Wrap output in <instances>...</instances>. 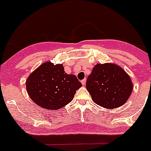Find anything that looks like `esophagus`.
I'll use <instances>...</instances> for the list:
<instances>
[{
	"mask_svg": "<svg viewBox=\"0 0 151 151\" xmlns=\"http://www.w3.org/2000/svg\"><path fill=\"white\" fill-rule=\"evenodd\" d=\"M81 84H83V85H85V84H86V79L82 80V81H81Z\"/></svg>",
	"mask_w": 151,
	"mask_h": 151,
	"instance_id": "1",
	"label": "esophagus"
}]
</instances>
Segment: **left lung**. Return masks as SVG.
Instances as JSON below:
<instances>
[{
	"label": "left lung",
	"mask_w": 151,
	"mask_h": 151,
	"mask_svg": "<svg viewBox=\"0 0 151 151\" xmlns=\"http://www.w3.org/2000/svg\"><path fill=\"white\" fill-rule=\"evenodd\" d=\"M133 82L128 73L116 63H98L86 81L93 101L111 109L124 105L133 91Z\"/></svg>",
	"instance_id": "obj_1"
}]
</instances>
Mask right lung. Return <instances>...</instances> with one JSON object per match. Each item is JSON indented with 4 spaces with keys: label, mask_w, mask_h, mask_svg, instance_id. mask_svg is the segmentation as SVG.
Returning <instances> with one entry per match:
<instances>
[{
    "label": "right lung",
    "mask_w": 151,
    "mask_h": 151,
    "mask_svg": "<svg viewBox=\"0 0 151 151\" xmlns=\"http://www.w3.org/2000/svg\"><path fill=\"white\" fill-rule=\"evenodd\" d=\"M30 99L40 107L57 110L73 100L82 86L75 75L67 74L63 64L45 62L31 73L25 82Z\"/></svg>",
    "instance_id": "right-lung-1"
}]
</instances>
